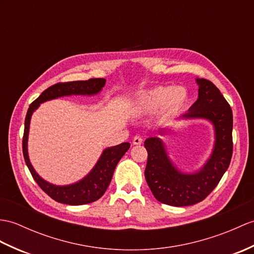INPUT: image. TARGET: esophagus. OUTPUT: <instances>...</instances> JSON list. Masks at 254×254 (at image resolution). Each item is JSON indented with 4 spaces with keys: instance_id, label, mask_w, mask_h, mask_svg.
<instances>
[{
    "instance_id": "obj_1",
    "label": "esophagus",
    "mask_w": 254,
    "mask_h": 254,
    "mask_svg": "<svg viewBox=\"0 0 254 254\" xmlns=\"http://www.w3.org/2000/svg\"><path fill=\"white\" fill-rule=\"evenodd\" d=\"M141 143H143V138H141L140 135H135V136L133 137V144L134 145H140Z\"/></svg>"
}]
</instances>
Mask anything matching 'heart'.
<instances>
[{
	"mask_svg": "<svg viewBox=\"0 0 254 254\" xmlns=\"http://www.w3.org/2000/svg\"><path fill=\"white\" fill-rule=\"evenodd\" d=\"M188 93L182 86H158L137 97L135 106L139 110L151 111L160 108L167 111H179L186 105Z\"/></svg>",
	"mask_w": 254,
	"mask_h": 254,
	"instance_id": "1",
	"label": "heart"
}]
</instances>
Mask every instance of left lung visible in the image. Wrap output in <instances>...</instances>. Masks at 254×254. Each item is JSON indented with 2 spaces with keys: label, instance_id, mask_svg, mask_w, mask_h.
I'll use <instances>...</instances> for the list:
<instances>
[{
  "label": "left lung",
  "instance_id": "obj_1",
  "mask_svg": "<svg viewBox=\"0 0 254 254\" xmlns=\"http://www.w3.org/2000/svg\"><path fill=\"white\" fill-rule=\"evenodd\" d=\"M196 81L198 99L181 118L207 119L214 127V148L204 166L194 173H183L171 162L160 138L149 137L144 143L148 152L145 169L147 184L158 201L174 207L192 205L208 197L226 172L233 155L231 106L211 81Z\"/></svg>",
  "mask_w": 254,
  "mask_h": 254
}]
</instances>
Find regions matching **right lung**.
<instances>
[{
  "label": "right lung",
  "mask_w": 254,
  "mask_h": 254,
  "mask_svg": "<svg viewBox=\"0 0 254 254\" xmlns=\"http://www.w3.org/2000/svg\"><path fill=\"white\" fill-rule=\"evenodd\" d=\"M106 80L102 78L90 79L86 81H72L64 82V83H57L50 86L41 94V95L29 106L25 119V131L22 137V152L27 167L30 171L32 178L37 182L45 193L54 199L55 201L61 203H66L70 205H80L96 201L105 193L110 181L113 179L115 169L118 162L123 155L128 150L129 143H122L114 147L105 149L97 161L96 166L88 173L84 179L74 183L71 185L57 186L44 181L35 172L31 166L28 156V134L30 119L33 111L37 109L40 104L46 100H51L62 96L69 95H95L102 91Z\"/></svg>",
  "instance_id": "1"
}]
</instances>
